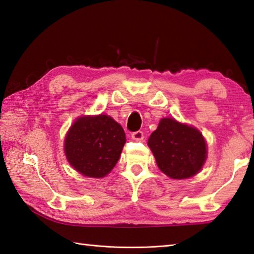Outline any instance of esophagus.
<instances>
[{"mask_svg": "<svg viewBox=\"0 0 254 254\" xmlns=\"http://www.w3.org/2000/svg\"><path fill=\"white\" fill-rule=\"evenodd\" d=\"M132 138L134 141H143L144 138V133L142 131H136V132H133L132 133Z\"/></svg>", "mask_w": 254, "mask_h": 254, "instance_id": "34e87169", "label": "esophagus"}]
</instances>
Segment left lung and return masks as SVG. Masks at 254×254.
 <instances>
[{
  "label": "left lung",
  "mask_w": 254,
  "mask_h": 254,
  "mask_svg": "<svg viewBox=\"0 0 254 254\" xmlns=\"http://www.w3.org/2000/svg\"><path fill=\"white\" fill-rule=\"evenodd\" d=\"M158 168L172 179H187L201 170L206 159V143L196 128L174 119L160 120L148 138Z\"/></svg>",
  "instance_id": "8db88e82"
}]
</instances>
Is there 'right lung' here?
Segmentation results:
<instances>
[{"mask_svg":"<svg viewBox=\"0 0 254 254\" xmlns=\"http://www.w3.org/2000/svg\"><path fill=\"white\" fill-rule=\"evenodd\" d=\"M126 141L122 127L111 117H82L67 132L64 150L75 170L102 178L116 166Z\"/></svg>","mask_w":254,"mask_h":254,"instance_id":"right-lung-1","label":"right lung"}]
</instances>
